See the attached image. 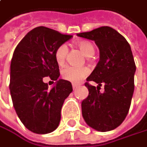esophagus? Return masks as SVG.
Returning <instances> with one entry per match:
<instances>
[{"instance_id": "esophagus-1", "label": "esophagus", "mask_w": 147, "mask_h": 147, "mask_svg": "<svg viewBox=\"0 0 147 147\" xmlns=\"http://www.w3.org/2000/svg\"><path fill=\"white\" fill-rule=\"evenodd\" d=\"M72 87H73V90H76L78 88V84H73V85H72Z\"/></svg>"}]
</instances>
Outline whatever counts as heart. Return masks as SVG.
<instances>
[{
    "instance_id": "heart-1",
    "label": "heart",
    "mask_w": 147,
    "mask_h": 147,
    "mask_svg": "<svg viewBox=\"0 0 147 147\" xmlns=\"http://www.w3.org/2000/svg\"><path fill=\"white\" fill-rule=\"evenodd\" d=\"M77 47L86 56V57H91L95 52V46L94 45L88 40H82L78 41L76 44ZM68 55V48L65 45H59L56 51H55V60L57 64L62 65L64 63L66 57ZM90 73V70L86 67H81V68H75L67 66L62 69L61 75L63 79L70 82L72 84H79L82 80H84Z\"/></svg>"
}]
</instances>
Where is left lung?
Instances as JSON below:
<instances>
[{
	"instance_id": "1",
	"label": "left lung",
	"mask_w": 147,
	"mask_h": 147,
	"mask_svg": "<svg viewBox=\"0 0 147 147\" xmlns=\"http://www.w3.org/2000/svg\"><path fill=\"white\" fill-rule=\"evenodd\" d=\"M78 36L94 40L100 50V60L86 79L89 96L82 102V113L92 128L108 132L119 127L128 114L134 90L136 65L127 39L115 29L102 26ZM98 84L96 88L89 84ZM105 85V92L99 88Z\"/></svg>"
}]
</instances>
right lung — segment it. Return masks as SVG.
<instances>
[{"label": "right lung", "mask_w": 147, "mask_h": 147, "mask_svg": "<svg viewBox=\"0 0 147 147\" xmlns=\"http://www.w3.org/2000/svg\"><path fill=\"white\" fill-rule=\"evenodd\" d=\"M73 36L45 26L30 31L16 46L10 65V94L24 126L38 134L53 132L61 119L64 100L72 92L70 82L60 79L55 51ZM49 76L57 84L51 90L43 83Z\"/></svg>", "instance_id": "1"}]
</instances>
